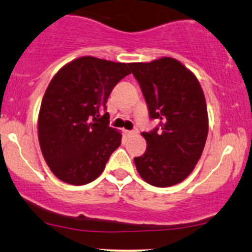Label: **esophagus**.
Returning <instances> with one entry per match:
<instances>
[{"label": "esophagus", "instance_id": "obj_1", "mask_svg": "<svg viewBox=\"0 0 252 252\" xmlns=\"http://www.w3.org/2000/svg\"><path fill=\"white\" fill-rule=\"evenodd\" d=\"M125 133H126L127 137H132V135L137 134L138 132L137 131H125Z\"/></svg>", "mask_w": 252, "mask_h": 252}]
</instances>
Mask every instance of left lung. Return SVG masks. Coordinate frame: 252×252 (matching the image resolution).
<instances>
[{
  "label": "left lung",
  "instance_id": "obj_1",
  "mask_svg": "<svg viewBox=\"0 0 252 252\" xmlns=\"http://www.w3.org/2000/svg\"><path fill=\"white\" fill-rule=\"evenodd\" d=\"M160 128L143 132L146 150L134 158L138 174L155 187L186 180L201 157L208 134V113L200 82L180 61L162 57L149 63H129Z\"/></svg>",
  "mask_w": 252,
  "mask_h": 252
}]
</instances>
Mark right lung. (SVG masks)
Returning a JSON list of instances; mask_svg holds the SVG:
<instances>
[{
  "instance_id": "1",
  "label": "right lung",
  "mask_w": 252,
  "mask_h": 252,
  "mask_svg": "<svg viewBox=\"0 0 252 252\" xmlns=\"http://www.w3.org/2000/svg\"><path fill=\"white\" fill-rule=\"evenodd\" d=\"M129 73V63L83 56L53 76L39 111L38 138L57 179L83 186L102 174L120 146L121 131L109 127V114L101 113L113 88Z\"/></svg>"
}]
</instances>
